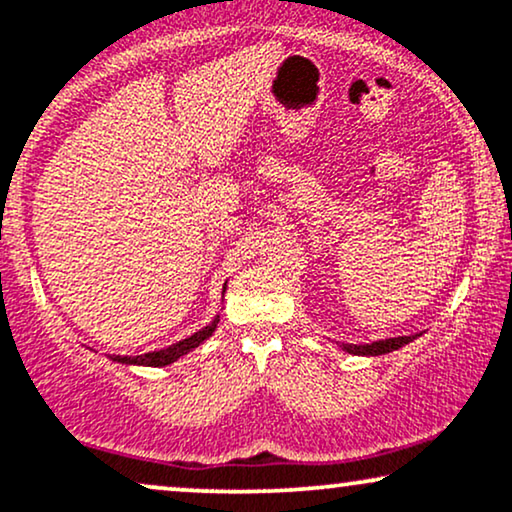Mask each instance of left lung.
<instances>
[{"label": "left lung", "mask_w": 512, "mask_h": 512, "mask_svg": "<svg viewBox=\"0 0 512 512\" xmlns=\"http://www.w3.org/2000/svg\"><path fill=\"white\" fill-rule=\"evenodd\" d=\"M415 336H398V338H384V341L369 343V346H350V343H343V348L353 355H384L391 353V350H398L405 343H410Z\"/></svg>", "instance_id": "obj_1"}]
</instances>
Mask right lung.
I'll return each mask as SVG.
<instances>
[{"label":"right lung","mask_w":512,"mask_h":512,"mask_svg":"<svg viewBox=\"0 0 512 512\" xmlns=\"http://www.w3.org/2000/svg\"><path fill=\"white\" fill-rule=\"evenodd\" d=\"M217 322L219 319H214L212 324L205 326L202 331H197V334L183 338V341L174 343V346L164 348V350H157V353H145V355H135V357H128V355H116L114 360L116 362H123V365H147V367H164V365H171V362L178 360L181 355L190 353V350L200 346L205 338L212 336V331L217 329Z\"/></svg>","instance_id":"obj_1"}]
</instances>
